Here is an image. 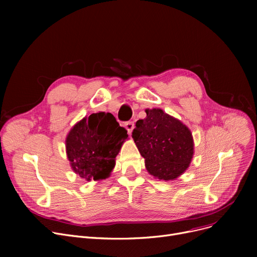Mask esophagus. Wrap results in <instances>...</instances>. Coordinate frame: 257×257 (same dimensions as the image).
Segmentation results:
<instances>
[{
    "mask_svg": "<svg viewBox=\"0 0 257 257\" xmlns=\"http://www.w3.org/2000/svg\"><path fill=\"white\" fill-rule=\"evenodd\" d=\"M125 128L128 131V133L131 134V132H132L133 128H134V123H133V121H127V123H125Z\"/></svg>",
    "mask_w": 257,
    "mask_h": 257,
    "instance_id": "1",
    "label": "esophagus"
}]
</instances>
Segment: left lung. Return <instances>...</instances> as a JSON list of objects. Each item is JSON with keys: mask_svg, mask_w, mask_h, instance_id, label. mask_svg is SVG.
I'll return each mask as SVG.
<instances>
[{"mask_svg": "<svg viewBox=\"0 0 257 257\" xmlns=\"http://www.w3.org/2000/svg\"><path fill=\"white\" fill-rule=\"evenodd\" d=\"M146 113L132 132L146 169L160 180L176 179L186 171L194 155L192 132L159 108L146 109Z\"/></svg>", "mask_w": 257, "mask_h": 257, "instance_id": "8db88e82", "label": "left lung"}]
</instances>
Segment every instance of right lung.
<instances>
[{"label": "right lung", "instance_id": "add662e5", "mask_svg": "<svg viewBox=\"0 0 257 257\" xmlns=\"http://www.w3.org/2000/svg\"><path fill=\"white\" fill-rule=\"evenodd\" d=\"M127 130L109 112L92 113L71 129L65 140L73 171L87 181L109 177Z\"/></svg>", "mask_w": 257, "mask_h": 257}]
</instances>
